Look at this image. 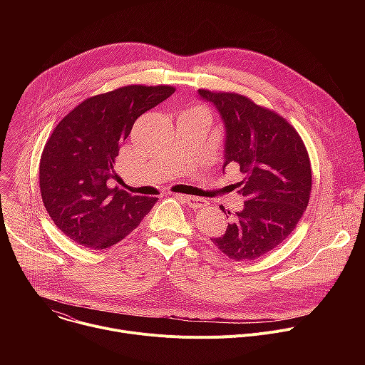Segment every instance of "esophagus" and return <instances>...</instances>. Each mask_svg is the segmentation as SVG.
<instances>
[{
  "instance_id": "34e87169",
  "label": "esophagus",
  "mask_w": 365,
  "mask_h": 365,
  "mask_svg": "<svg viewBox=\"0 0 365 365\" xmlns=\"http://www.w3.org/2000/svg\"><path fill=\"white\" fill-rule=\"evenodd\" d=\"M178 199H180L182 202H185L186 205H189L193 210H199V207L206 206V200L202 197H193V196H187V195H182V193H176L175 195Z\"/></svg>"
}]
</instances>
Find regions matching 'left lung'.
Listing matches in <instances>:
<instances>
[{"label":"left lung","instance_id":"1","mask_svg":"<svg viewBox=\"0 0 365 365\" xmlns=\"http://www.w3.org/2000/svg\"><path fill=\"white\" fill-rule=\"evenodd\" d=\"M197 93L222 120V169H238L241 179L231 187L245 200L225 234L212 242L237 262L258 258L290 235L309 203L312 170L306 147L283 117L244 95L206 89Z\"/></svg>","mask_w":365,"mask_h":365}]
</instances>
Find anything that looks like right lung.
<instances>
[{
	"label": "right lung",
	"instance_id": "right-lung-1",
	"mask_svg": "<svg viewBox=\"0 0 365 365\" xmlns=\"http://www.w3.org/2000/svg\"><path fill=\"white\" fill-rule=\"evenodd\" d=\"M175 92L173 86L128 85L91 96L48 137L40 159V192L47 214L75 242L108 248L151 211L158 197L133 196L117 179L115 159L135 120Z\"/></svg>",
	"mask_w": 365,
	"mask_h": 365
}]
</instances>
